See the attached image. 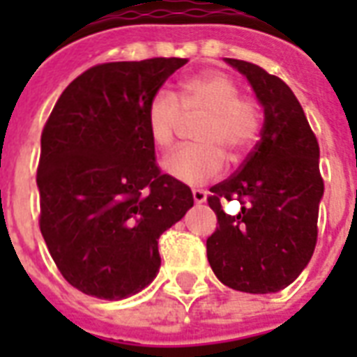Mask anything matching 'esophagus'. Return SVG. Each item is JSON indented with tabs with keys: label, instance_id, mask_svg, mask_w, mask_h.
Returning <instances> with one entry per match:
<instances>
[{
	"label": "esophagus",
	"instance_id": "esophagus-1",
	"mask_svg": "<svg viewBox=\"0 0 357 357\" xmlns=\"http://www.w3.org/2000/svg\"><path fill=\"white\" fill-rule=\"evenodd\" d=\"M192 198H195L196 204H204V202H206V198H207L206 190L195 189V190H192Z\"/></svg>",
	"mask_w": 357,
	"mask_h": 357
}]
</instances>
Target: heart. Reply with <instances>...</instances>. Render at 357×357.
I'll return each instance as SVG.
<instances>
[{
  "label": "heart",
  "instance_id": "heart-1",
  "mask_svg": "<svg viewBox=\"0 0 357 357\" xmlns=\"http://www.w3.org/2000/svg\"><path fill=\"white\" fill-rule=\"evenodd\" d=\"M238 85L222 72H204L181 83L178 94L161 89L151 96L146 109V128L159 150L172 146L183 119L196 123L195 140L167 157L162 167L172 178L189 185L217 178L226 165L243 161L259 139V107L248 98L238 96Z\"/></svg>",
  "mask_w": 357,
  "mask_h": 357
}]
</instances>
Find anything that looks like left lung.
I'll use <instances>...</instances> for the list:
<instances>
[{"instance_id": "left-lung-1", "label": "left lung", "mask_w": 357, "mask_h": 357, "mask_svg": "<svg viewBox=\"0 0 357 357\" xmlns=\"http://www.w3.org/2000/svg\"><path fill=\"white\" fill-rule=\"evenodd\" d=\"M246 75L263 105L261 139L234 176L213 185L207 204L217 229L207 259L224 285L252 294L282 291L300 276L317 244L324 181L319 142L293 91L257 64L226 59ZM237 197L238 215L220 202Z\"/></svg>"}]
</instances>
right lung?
I'll return each mask as SVG.
<instances>
[{
  "instance_id": "right-lung-1",
  "label": "right lung",
  "mask_w": 357,
  "mask_h": 357,
  "mask_svg": "<svg viewBox=\"0 0 357 357\" xmlns=\"http://www.w3.org/2000/svg\"><path fill=\"white\" fill-rule=\"evenodd\" d=\"M187 59L92 66L70 83L40 137L42 237L81 293L128 298L157 276L159 237L195 200L162 174L146 128L151 96Z\"/></svg>"
}]
</instances>
